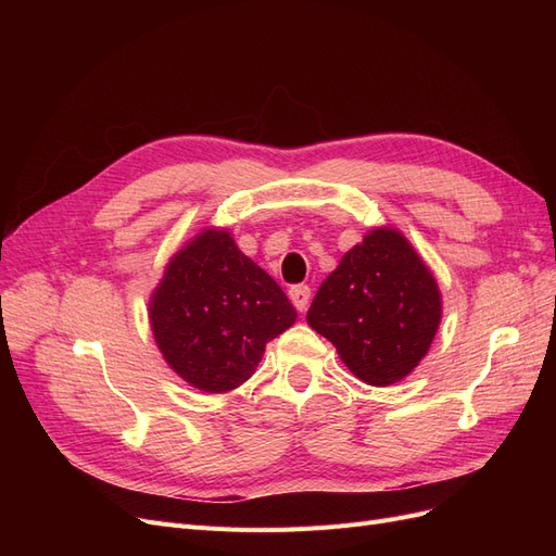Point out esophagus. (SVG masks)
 I'll return each mask as SVG.
<instances>
[{"instance_id": "34e87169", "label": "esophagus", "mask_w": 556, "mask_h": 556, "mask_svg": "<svg viewBox=\"0 0 556 556\" xmlns=\"http://www.w3.org/2000/svg\"><path fill=\"white\" fill-rule=\"evenodd\" d=\"M290 299L292 304L299 313H304L308 308V301H311V288L308 285H294V288L290 290Z\"/></svg>"}]
</instances>
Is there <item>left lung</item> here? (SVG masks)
Here are the masks:
<instances>
[{
    "label": "left lung",
    "mask_w": 556,
    "mask_h": 556,
    "mask_svg": "<svg viewBox=\"0 0 556 556\" xmlns=\"http://www.w3.org/2000/svg\"><path fill=\"white\" fill-rule=\"evenodd\" d=\"M441 315L439 282L413 243L376 227L319 285L306 319L362 382L387 387L427 357Z\"/></svg>",
    "instance_id": "left-lung-1"
}]
</instances>
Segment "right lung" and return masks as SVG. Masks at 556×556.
<instances>
[{
  "label": "right lung",
  "mask_w": 556,
  "mask_h": 556,
  "mask_svg": "<svg viewBox=\"0 0 556 556\" xmlns=\"http://www.w3.org/2000/svg\"><path fill=\"white\" fill-rule=\"evenodd\" d=\"M148 317L174 374L225 394L255 374L266 343L294 325L296 311L227 227H206L164 266Z\"/></svg>",
  "instance_id": "obj_1"
}]
</instances>
